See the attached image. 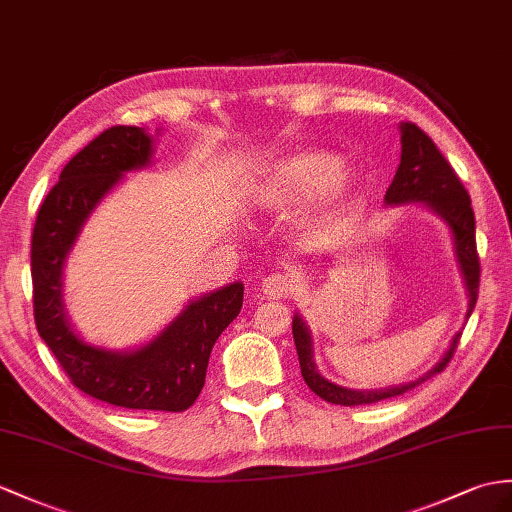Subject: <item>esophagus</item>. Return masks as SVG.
<instances>
[{"label": "esophagus", "instance_id": "34e87169", "mask_svg": "<svg viewBox=\"0 0 512 512\" xmlns=\"http://www.w3.org/2000/svg\"><path fill=\"white\" fill-rule=\"evenodd\" d=\"M295 278L291 273H273V276L265 278L263 282V293L269 299H282V297H289L295 291Z\"/></svg>", "mask_w": 512, "mask_h": 512}]
</instances>
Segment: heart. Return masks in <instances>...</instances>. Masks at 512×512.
<instances>
[{
	"label": "heart",
	"mask_w": 512,
	"mask_h": 512,
	"mask_svg": "<svg viewBox=\"0 0 512 512\" xmlns=\"http://www.w3.org/2000/svg\"><path fill=\"white\" fill-rule=\"evenodd\" d=\"M343 160L323 149H308L271 162L254 186V204L265 213H284L321 195L341 182ZM345 189H336L332 202H343Z\"/></svg>",
	"instance_id": "b5f03b06"
}]
</instances>
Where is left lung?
I'll list each match as a JSON object with an SVG mask.
<instances>
[{"label":"left lung","instance_id":"8db88e82","mask_svg":"<svg viewBox=\"0 0 512 512\" xmlns=\"http://www.w3.org/2000/svg\"><path fill=\"white\" fill-rule=\"evenodd\" d=\"M384 199L386 204L426 202L447 223H450L454 243H456L458 263H460V269H463L467 291H469V310H467V317H469L473 313V306L478 302V291H480V256L476 247V215H473V208H471V197L465 189V184L456 176L454 167L441 154V149L436 147L430 136L413 121L402 123V160H400V167H397L391 186L386 189ZM293 339H295L297 356H299V367H302V378L308 384L310 391L330 404L363 406V404H378L384 400H391V397L404 395L406 391H413L421 382L436 376V373H441L456 352V347L460 343V332L454 336L450 350H447L441 363L436 365L428 376H423L417 382L397 386V389L369 391V393L343 389V386H336L321 376L313 363V350H310L313 343H310L308 328L297 315L293 319Z\"/></svg>","mask_w":512,"mask_h":512}]
</instances>
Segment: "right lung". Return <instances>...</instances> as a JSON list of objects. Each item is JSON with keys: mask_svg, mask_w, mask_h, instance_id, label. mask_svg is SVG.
Masks as SVG:
<instances>
[{"mask_svg": "<svg viewBox=\"0 0 512 512\" xmlns=\"http://www.w3.org/2000/svg\"><path fill=\"white\" fill-rule=\"evenodd\" d=\"M152 139L134 126H112L73 156L47 193L32 232L34 321L71 384L99 402L132 410L182 413L204 389L210 350L241 313L243 284L197 299L156 341L132 354L86 345L62 310V263L95 204L123 171L139 169Z\"/></svg>", "mask_w": 512, "mask_h": 512, "instance_id": "obj_1", "label": "right lung"}]
</instances>
